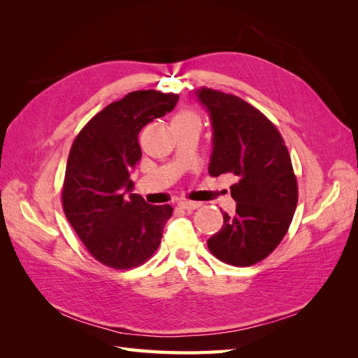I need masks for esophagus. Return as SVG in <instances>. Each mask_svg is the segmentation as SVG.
<instances>
[{
	"label": "esophagus",
	"mask_w": 358,
	"mask_h": 358,
	"mask_svg": "<svg viewBox=\"0 0 358 358\" xmlns=\"http://www.w3.org/2000/svg\"><path fill=\"white\" fill-rule=\"evenodd\" d=\"M200 206H201V203H199V201H180V203H179V208L185 209V210L199 209Z\"/></svg>",
	"instance_id": "1"
}]
</instances>
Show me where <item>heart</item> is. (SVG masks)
<instances>
[{
  "label": "heart",
  "instance_id": "obj_1",
  "mask_svg": "<svg viewBox=\"0 0 358 358\" xmlns=\"http://www.w3.org/2000/svg\"><path fill=\"white\" fill-rule=\"evenodd\" d=\"M179 121H199V116L189 110H180L179 113L175 115V117H173V122H179Z\"/></svg>",
  "mask_w": 358,
  "mask_h": 358
}]
</instances>
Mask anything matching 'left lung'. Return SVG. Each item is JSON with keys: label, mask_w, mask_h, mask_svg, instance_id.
I'll return each instance as SVG.
<instances>
[{"label": "left lung", "mask_w": 358, "mask_h": 358, "mask_svg": "<svg viewBox=\"0 0 358 358\" xmlns=\"http://www.w3.org/2000/svg\"><path fill=\"white\" fill-rule=\"evenodd\" d=\"M213 128L209 175L230 173L236 212L208 241L222 263L248 267L263 262L282 242L294 216L299 188L288 149L270 119L241 96L212 88L197 92Z\"/></svg>", "instance_id": "obj_1"}]
</instances>
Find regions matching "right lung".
<instances>
[{
    "label": "right lung",
    "mask_w": 358,
    "mask_h": 358,
    "mask_svg": "<svg viewBox=\"0 0 358 358\" xmlns=\"http://www.w3.org/2000/svg\"><path fill=\"white\" fill-rule=\"evenodd\" d=\"M178 100V94L155 90L129 92L96 113L71 145L62 209L88 252L107 267H137L161 243L173 208L128 194L133 188L129 170L142 158L138 133L171 112Z\"/></svg>",
    "instance_id": "1"
}]
</instances>
